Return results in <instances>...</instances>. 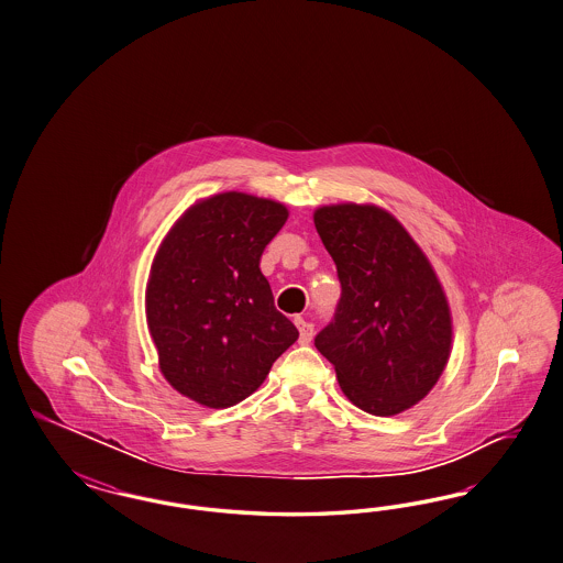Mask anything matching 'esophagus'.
<instances>
[{"label": "esophagus", "instance_id": "esophagus-1", "mask_svg": "<svg viewBox=\"0 0 563 563\" xmlns=\"http://www.w3.org/2000/svg\"><path fill=\"white\" fill-rule=\"evenodd\" d=\"M295 325L299 328V342H301V344H307V342L311 341V336H313V324H309L303 318H295Z\"/></svg>", "mask_w": 563, "mask_h": 563}]
</instances>
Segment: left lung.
Instances as JSON below:
<instances>
[{"label":"left lung","instance_id":"obj_1","mask_svg":"<svg viewBox=\"0 0 563 563\" xmlns=\"http://www.w3.org/2000/svg\"><path fill=\"white\" fill-rule=\"evenodd\" d=\"M313 222L342 287L334 322L316 336V349L358 409L393 417L415 407L452 351L450 303L431 262L379 206H320Z\"/></svg>","mask_w":563,"mask_h":563}]
</instances>
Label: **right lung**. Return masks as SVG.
<instances>
[{"instance_id": "1", "label": "right lung", "mask_w": 563, "mask_h": 563, "mask_svg": "<svg viewBox=\"0 0 563 563\" xmlns=\"http://www.w3.org/2000/svg\"><path fill=\"white\" fill-rule=\"evenodd\" d=\"M287 219L276 200L222 191L189 206L156 250L146 322L158 367L202 407L227 409L256 393L299 339L260 271Z\"/></svg>"}]
</instances>
